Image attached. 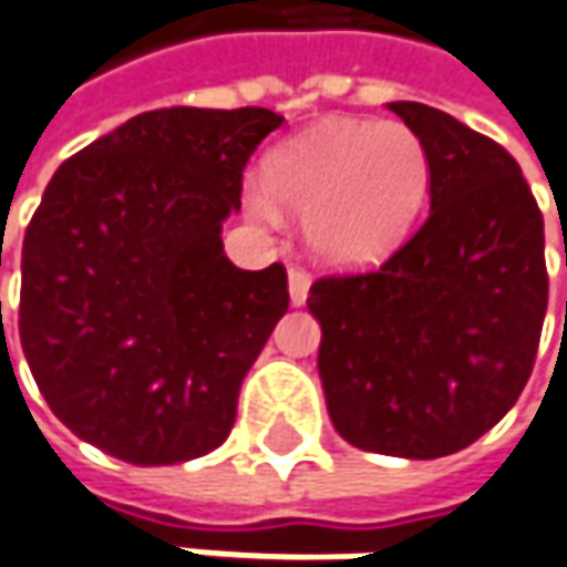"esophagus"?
<instances>
[{
	"label": "esophagus",
	"mask_w": 567,
	"mask_h": 567,
	"mask_svg": "<svg viewBox=\"0 0 567 567\" xmlns=\"http://www.w3.org/2000/svg\"><path fill=\"white\" fill-rule=\"evenodd\" d=\"M288 295H291L295 307H300L307 300V295H310V272L307 269L295 267L288 272Z\"/></svg>",
	"instance_id": "34e87169"
}]
</instances>
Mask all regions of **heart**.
Listing matches in <instances>:
<instances>
[{"label": "heart", "mask_w": 567, "mask_h": 567, "mask_svg": "<svg viewBox=\"0 0 567 567\" xmlns=\"http://www.w3.org/2000/svg\"><path fill=\"white\" fill-rule=\"evenodd\" d=\"M267 186L248 183L245 207L279 219V200L307 217L322 257L348 267L375 264L413 229L429 198L425 145L403 123L326 121L267 154Z\"/></svg>", "instance_id": "b5f03b06"}]
</instances>
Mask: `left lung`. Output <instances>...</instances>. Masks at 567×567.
Wrapping results in <instances>:
<instances>
[{
    "label": "left lung",
    "mask_w": 567,
    "mask_h": 567,
    "mask_svg": "<svg viewBox=\"0 0 567 567\" xmlns=\"http://www.w3.org/2000/svg\"><path fill=\"white\" fill-rule=\"evenodd\" d=\"M425 145L431 210L379 269L322 276L319 379L348 444L437 460L475 444L525 391L549 276L518 161L444 111L391 102Z\"/></svg>",
    "instance_id": "obj_1"
}]
</instances>
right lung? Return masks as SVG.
Masks as SVG:
<instances>
[{
  "instance_id": "obj_1",
  "label": "right lung",
  "mask_w": 567,
  "mask_h": 567,
  "mask_svg": "<svg viewBox=\"0 0 567 567\" xmlns=\"http://www.w3.org/2000/svg\"><path fill=\"white\" fill-rule=\"evenodd\" d=\"M269 107H161L68 157L21 254V348L49 410L107 456L176 465L217 450L288 310L282 264L238 269L241 207Z\"/></svg>"
}]
</instances>
